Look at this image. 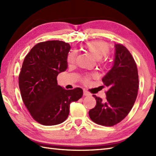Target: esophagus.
Wrapping results in <instances>:
<instances>
[{
    "label": "esophagus",
    "instance_id": "esophagus-1",
    "mask_svg": "<svg viewBox=\"0 0 156 156\" xmlns=\"http://www.w3.org/2000/svg\"><path fill=\"white\" fill-rule=\"evenodd\" d=\"M84 96H87V97H88V96H90V94L89 93V92H88V91L84 90Z\"/></svg>",
    "mask_w": 156,
    "mask_h": 156
}]
</instances>
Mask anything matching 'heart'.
Returning <instances> with one entry per match:
<instances>
[{"label":"heart","instance_id":"b5f03b06","mask_svg":"<svg viewBox=\"0 0 156 156\" xmlns=\"http://www.w3.org/2000/svg\"><path fill=\"white\" fill-rule=\"evenodd\" d=\"M82 48L98 59L99 65L102 67H105L107 65V61L105 58V56L108 55L110 52V48L108 44L102 41H92L88 42L87 44L82 45ZM76 58V53L74 51H69L67 55V62L68 64H74ZM89 80L88 76L83 78V82L87 83Z\"/></svg>","mask_w":156,"mask_h":156}]
</instances>
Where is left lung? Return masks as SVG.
I'll list each match as a JSON object with an SVG mask.
<instances>
[{"mask_svg":"<svg viewBox=\"0 0 156 156\" xmlns=\"http://www.w3.org/2000/svg\"><path fill=\"white\" fill-rule=\"evenodd\" d=\"M114 65L102 80L108 89L106 100L93 95L95 107L89 111V117L97 124L113 126L127 117L137 97L139 77L136 63L128 49L115 44Z\"/></svg>","mask_w":156,"mask_h":156,"instance_id":"1","label":"left lung"}]
</instances>
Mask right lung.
Returning a JSON list of instances; mask_svg holds the SVG:
<instances>
[{
	"label": "right lung",
	"instance_id": "right-lung-1",
	"mask_svg": "<svg viewBox=\"0 0 156 156\" xmlns=\"http://www.w3.org/2000/svg\"><path fill=\"white\" fill-rule=\"evenodd\" d=\"M69 49V44L62 41L40 42L23 61L19 76L21 97L33 119L41 125L66 121L69 105L83 95L80 88L66 90L58 84V75L67 69Z\"/></svg>",
	"mask_w": 156,
	"mask_h": 156
}]
</instances>
